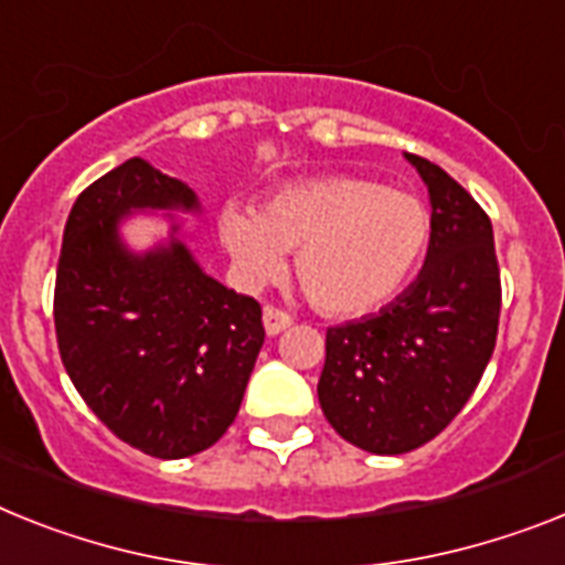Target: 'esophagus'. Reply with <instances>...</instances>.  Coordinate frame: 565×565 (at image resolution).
<instances>
[{
    "label": "esophagus",
    "instance_id": "obj_1",
    "mask_svg": "<svg viewBox=\"0 0 565 565\" xmlns=\"http://www.w3.org/2000/svg\"><path fill=\"white\" fill-rule=\"evenodd\" d=\"M290 324H292L290 312H284L281 307H273V305L264 307V330H267V335H278Z\"/></svg>",
    "mask_w": 565,
    "mask_h": 565
}]
</instances>
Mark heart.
<instances>
[{"label": "heart", "mask_w": 565, "mask_h": 565, "mask_svg": "<svg viewBox=\"0 0 565 565\" xmlns=\"http://www.w3.org/2000/svg\"><path fill=\"white\" fill-rule=\"evenodd\" d=\"M434 217L411 192L353 174L301 180L258 212L226 203L217 235L238 275L260 284L296 249V281L330 316H362L402 292L428 253Z\"/></svg>", "instance_id": "1"}]
</instances>
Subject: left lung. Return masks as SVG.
<instances>
[{"label":"left lung","mask_w":565,"mask_h":565,"mask_svg":"<svg viewBox=\"0 0 565 565\" xmlns=\"http://www.w3.org/2000/svg\"><path fill=\"white\" fill-rule=\"evenodd\" d=\"M430 194L419 278L373 316L327 327L319 402L341 439L407 454L451 425L480 385L500 324L491 217L430 160L407 154Z\"/></svg>","instance_id":"1"}]
</instances>
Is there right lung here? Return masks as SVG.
I'll list each match as a JSON object with an SVG mask.
<instances>
[{
  "mask_svg": "<svg viewBox=\"0 0 565 565\" xmlns=\"http://www.w3.org/2000/svg\"><path fill=\"white\" fill-rule=\"evenodd\" d=\"M131 210H198V198L143 158L83 189L56 264V344L83 402L117 439L183 459L238 416L264 344L260 305L203 273L178 238L129 253L117 224Z\"/></svg>",
  "mask_w": 565,
  "mask_h": 565,
  "instance_id": "obj_1",
  "label": "right lung"
}]
</instances>
